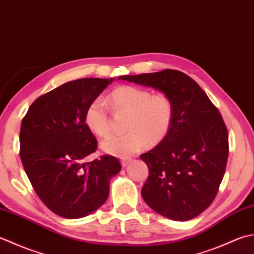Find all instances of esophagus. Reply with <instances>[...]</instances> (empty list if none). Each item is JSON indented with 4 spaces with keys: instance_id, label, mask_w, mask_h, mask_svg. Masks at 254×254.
<instances>
[{
    "instance_id": "1",
    "label": "esophagus",
    "mask_w": 254,
    "mask_h": 254,
    "mask_svg": "<svg viewBox=\"0 0 254 254\" xmlns=\"http://www.w3.org/2000/svg\"><path fill=\"white\" fill-rule=\"evenodd\" d=\"M128 163H130V160H128V158H122V160H121V165H122L123 167L127 166Z\"/></svg>"
}]
</instances>
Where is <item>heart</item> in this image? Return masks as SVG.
<instances>
[{
	"mask_svg": "<svg viewBox=\"0 0 254 254\" xmlns=\"http://www.w3.org/2000/svg\"><path fill=\"white\" fill-rule=\"evenodd\" d=\"M107 103L114 113H128L127 133L114 134L101 144L102 150L119 157L140 152L147 142L156 144L167 134L173 120V102L165 93L152 94L147 89L121 86L109 94ZM89 130L104 137L111 131L108 107L101 99L89 104L84 114Z\"/></svg>",
	"mask_w": 254,
	"mask_h": 254,
	"instance_id": "1",
	"label": "heart"
}]
</instances>
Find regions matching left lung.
Segmentation results:
<instances>
[{
  "instance_id": "1",
  "label": "left lung",
  "mask_w": 254,
  "mask_h": 254,
  "mask_svg": "<svg viewBox=\"0 0 254 254\" xmlns=\"http://www.w3.org/2000/svg\"><path fill=\"white\" fill-rule=\"evenodd\" d=\"M119 79L156 89L173 102L170 130L156 147L141 155L148 167L143 199L172 220L200 215L215 199L229 155L228 131L219 110L182 71L165 69Z\"/></svg>"
}]
</instances>
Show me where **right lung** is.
<instances>
[{"label": "right lung", "mask_w": 254, "mask_h": 254, "mask_svg": "<svg viewBox=\"0 0 254 254\" xmlns=\"http://www.w3.org/2000/svg\"><path fill=\"white\" fill-rule=\"evenodd\" d=\"M113 79L82 78L43 94L29 107L19 132V155L37 196L56 215L78 219L108 199L110 181L121 171L117 157L84 158L97 140L84 122L89 104Z\"/></svg>", "instance_id": "add662e5"}]
</instances>
